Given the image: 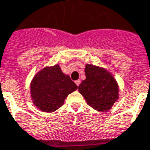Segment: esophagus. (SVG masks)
I'll return each mask as SVG.
<instances>
[{
    "label": "esophagus",
    "mask_w": 150,
    "mask_h": 150,
    "mask_svg": "<svg viewBox=\"0 0 150 150\" xmlns=\"http://www.w3.org/2000/svg\"><path fill=\"white\" fill-rule=\"evenodd\" d=\"M75 83H76V85L78 87L80 85V83H81V81L80 80H77V81H75Z\"/></svg>",
    "instance_id": "34e87169"
}]
</instances>
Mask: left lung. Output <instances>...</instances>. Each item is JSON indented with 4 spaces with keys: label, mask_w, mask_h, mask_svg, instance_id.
<instances>
[{
    "label": "left lung",
    "mask_w": 150,
    "mask_h": 150,
    "mask_svg": "<svg viewBox=\"0 0 150 150\" xmlns=\"http://www.w3.org/2000/svg\"><path fill=\"white\" fill-rule=\"evenodd\" d=\"M86 79L78 87L87 105L98 111L110 110L119 100V85L112 73L105 68L87 63Z\"/></svg>",
    "instance_id": "1"
}]
</instances>
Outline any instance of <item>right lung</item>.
Instances as JSON below:
<instances>
[{
  "mask_svg": "<svg viewBox=\"0 0 150 150\" xmlns=\"http://www.w3.org/2000/svg\"><path fill=\"white\" fill-rule=\"evenodd\" d=\"M31 100L41 111L54 112L61 107L66 97L76 91L77 86L59 64L46 66L40 70L30 82Z\"/></svg>",
  "mask_w": 150,
  "mask_h": 150,
  "instance_id": "add662e5",
  "label": "right lung"
}]
</instances>
